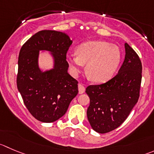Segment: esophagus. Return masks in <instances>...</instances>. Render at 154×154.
<instances>
[{"label": "esophagus", "instance_id": "1", "mask_svg": "<svg viewBox=\"0 0 154 154\" xmlns=\"http://www.w3.org/2000/svg\"><path fill=\"white\" fill-rule=\"evenodd\" d=\"M78 88H79V94H83L85 91V86L83 85L79 84Z\"/></svg>", "mask_w": 154, "mask_h": 154}]
</instances>
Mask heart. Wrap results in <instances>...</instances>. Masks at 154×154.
Returning <instances> with one entry per match:
<instances>
[{"instance_id":"heart-1","label":"heart","mask_w":154,"mask_h":154,"mask_svg":"<svg viewBox=\"0 0 154 154\" xmlns=\"http://www.w3.org/2000/svg\"><path fill=\"white\" fill-rule=\"evenodd\" d=\"M74 75L82 72L86 66V74L91 81L106 82L115 74L121 61L119 48L104 41H90L80 45L76 55L67 58Z\"/></svg>"}]
</instances>
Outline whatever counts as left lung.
Segmentation results:
<instances>
[{
	"instance_id": "1",
	"label": "left lung",
	"mask_w": 154,
	"mask_h": 154,
	"mask_svg": "<svg viewBox=\"0 0 154 154\" xmlns=\"http://www.w3.org/2000/svg\"><path fill=\"white\" fill-rule=\"evenodd\" d=\"M125 56L116 75L101 85H89L87 116L91 128L100 134L109 132L125 121L140 96L142 65L138 55L127 43Z\"/></svg>"
}]
</instances>
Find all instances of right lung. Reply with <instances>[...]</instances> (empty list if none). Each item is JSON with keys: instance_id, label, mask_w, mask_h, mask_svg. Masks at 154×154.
<instances>
[{"instance_id": "1", "label": "right lung", "mask_w": 154, "mask_h": 154, "mask_svg": "<svg viewBox=\"0 0 154 154\" xmlns=\"http://www.w3.org/2000/svg\"><path fill=\"white\" fill-rule=\"evenodd\" d=\"M72 43L63 32L42 30L20 49L17 88L28 110L40 122H53L61 118L78 94V82L68 73L66 53ZM40 50L51 53L54 68L45 72L40 69Z\"/></svg>"}]
</instances>
